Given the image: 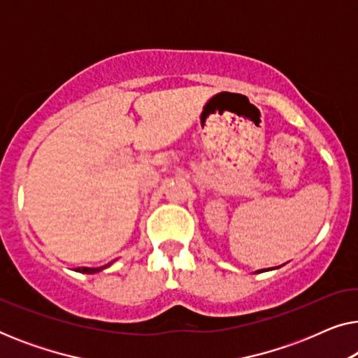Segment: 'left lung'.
I'll return each mask as SVG.
<instances>
[{
  "instance_id": "8db88e82",
  "label": "left lung",
  "mask_w": 358,
  "mask_h": 358,
  "mask_svg": "<svg viewBox=\"0 0 358 358\" xmlns=\"http://www.w3.org/2000/svg\"><path fill=\"white\" fill-rule=\"evenodd\" d=\"M257 272H261V271H257Z\"/></svg>"
}]
</instances>
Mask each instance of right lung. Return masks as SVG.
<instances>
[{
  "label": "right lung",
  "instance_id": "add662e5",
  "mask_svg": "<svg viewBox=\"0 0 358 358\" xmlns=\"http://www.w3.org/2000/svg\"><path fill=\"white\" fill-rule=\"evenodd\" d=\"M110 264H107V266H104V267H97V268H90V267H78L76 271L78 272H83V273H96V272H99V271H102V268H106V267H109Z\"/></svg>",
  "mask_w": 358,
  "mask_h": 358
}]
</instances>
